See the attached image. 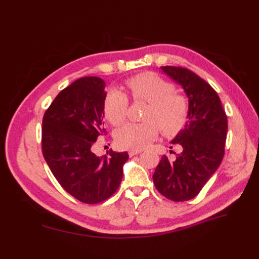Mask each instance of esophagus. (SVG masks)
Listing matches in <instances>:
<instances>
[{"label":"esophagus","mask_w":259,"mask_h":259,"mask_svg":"<svg viewBox=\"0 0 259 259\" xmlns=\"http://www.w3.org/2000/svg\"><path fill=\"white\" fill-rule=\"evenodd\" d=\"M140 152H142V150H131V151H128V154H130V156H134V155L139 154Z\"/></svg>","instance_id":"1"}]
</instances>
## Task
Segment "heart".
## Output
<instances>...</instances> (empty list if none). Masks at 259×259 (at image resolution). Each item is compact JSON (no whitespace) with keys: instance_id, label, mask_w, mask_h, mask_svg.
<instances>
[{"instance_id":"b5f03b06","label":"heart","mask_w":259,"mask_h":259,"mask_svg":"<svg viewBox=\"0 0 259 259\" xmlns=\"http://www.w3.org/2000/svg\"><path fill=\"white\" fill-rule=\"evenodd\" d=\"M135 101H145L148 108L143 123H128L116 133V143L121 148L142 150L158 136L159 128L165 136L182 131L189 116V101L176 92L175 85L153 72H145L131 77L126 82ZM128 99L119 90L109 91L104 101L106 119L113 126H120L126 120Z\"/></svg>"}]
</instances>
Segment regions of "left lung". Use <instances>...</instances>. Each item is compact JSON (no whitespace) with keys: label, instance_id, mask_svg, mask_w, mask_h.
<instances>
[{"label":"left lung","instance_id":"left-lung-1","mask_svg":"<svg viewBox=\"0 0 259 259\" xmlns=\"http://www.w3.org/2000/svg\"><path fill=\"white\" fill-rule=\"evenodd\" d=\"M161 69L186 92L189 121L171 140L182 152L174 161L163 155L152 178L162 195L183 202L197 197L221 165L228 121L221 99L207 82L186 68L165 66Z\"/></svg>","mask_w":259,"mask_h":259}]
</instances>
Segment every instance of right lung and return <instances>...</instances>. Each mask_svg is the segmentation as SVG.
Segmentation results:
<instances>
[{
	"label": "right lung",
	"instance_id": "add662e5",
	"mask_svg": "<svg viewBox=\"0 0 259 259\" xmlns=\"http://www.w3.org/2000/svg\"><path fill=\"white\" fill-rule=\"evenodd\" d=\"M105 81L85 76L62 90L45 111L42 152L64 189L86 204L109 199L123 177L127 152L110 150L97 156L94 144L104 127Z\"/></svg>",
	"mask_w": 259,
	"mask_h": 259
}]
</instances>
